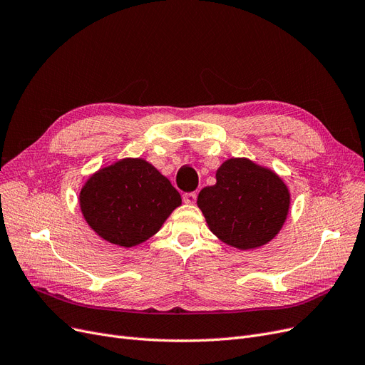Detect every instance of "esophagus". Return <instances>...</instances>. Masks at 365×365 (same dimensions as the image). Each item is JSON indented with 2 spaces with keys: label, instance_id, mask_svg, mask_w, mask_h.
<instances>
[{
  "label": "esophagus",
  "instance_id": "34e87169",
  "mask_svg": "<svg viewBox=\"0 0 365 365\" xmlns=\"http://www.w3.org/2000/svg\"><path fill=\"white\" fill-rule=\"evenodd\" d=\"M196 199H197V195L196 193H185L184 196H182V200L185 202V203H188V205H193V203L196 202Z\"/></svg>",
  "mask_w": 365,
  "mask_h": 365
}]
</instances>
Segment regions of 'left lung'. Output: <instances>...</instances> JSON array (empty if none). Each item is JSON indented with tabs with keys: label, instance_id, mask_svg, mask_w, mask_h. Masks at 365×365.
Returning a JSON list of instances; mask_svg holds the SVG:
<instances>
[{
	"label": "left lung",
	"instance_id": "1",
	"mask_svg": "<svg viewBox=\"0 0 365 365\" xmlns=\"http://www.w3.org/2000/svg\"><path fill=\"white\" fill-rule=\"evenodd\" d=\"M215 180L197 196L214 235L242 252L272 241L290 208V192L282 177L250 158L232 157L217 169Z\"/></svg>",
	"mask_w": 365,
	"mask_h": 365
}]
</instances>
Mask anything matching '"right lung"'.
<instances>
[{
    "label": "right lung",
    "instance_id": "right-lung-1",
    "mask_svg": "<svg viewBox=\"0 0 365 365\" xmlns=\"http://www.w3.org/2000/svg\"><path fill=\"white\" fill-rule=\"evenodd\" d=\"M180 205L177 188L140 157L100 168L79 193L85 222L101 240L124 249L155 235Z\"/></svg>",
    "mask_w": 365,
    "mask_h": 365
}]
</instances>
